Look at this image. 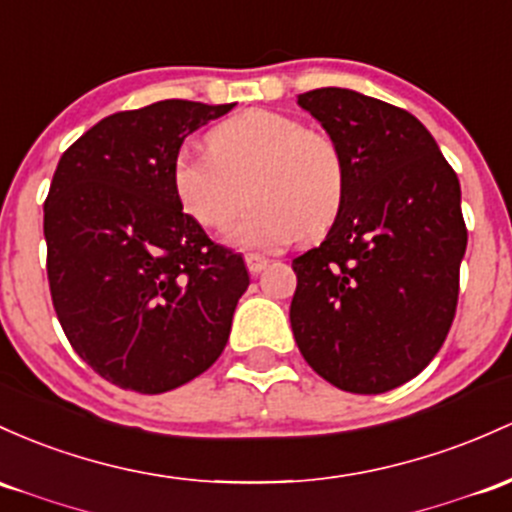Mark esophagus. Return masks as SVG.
<instances>
[{
	"mask_svg": "<svg viewBox=\"0 0 512 512\" xmlns=\"http://www.w3.org/2000/svg\"><path fill=\"white\" fill-rule=\"evenodd\" d=\"M245 265L250 269V274H260L269 265V260L262 255H245Z\"/></svg>",
	"mask_w": 512,
	"mask_h": 512,
	"instance_id": "obj_1",
	"label": "esophagus"
}]
</instances>
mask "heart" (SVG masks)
<instances>
[{"label": "heart", "instance_id": "heart-1", "mask_svg": "<svg viewBox=\"0 0 512 512\" xmlns=\"http://www.w3.org/2000/svg\"><path fill=\"white\" fill-rule=\"evenodd\" d=\"M209 155L179 153L172 189L189 218L221 233L255 201L230 233L245 250H277L299 235L318 238L340 216L347 162L330 133L282 111L250 109L206 133Z\"/></svg>", "mask_w": 512, "mask_h": 512}]
</instances>
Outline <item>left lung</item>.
I'll return each instance as SVG.
<instances>
[{
    "instance_id": "1",
    "label": "left lung",
    "mask_w": 512,
    "mask_h": 512,
    "mask_svg": "<svg viewBox=\"0 0 512 512\" xmlns=\"http://www.w3.org/2000/svg\"><path fill=\"white\" fill-rule=\"evenodd\" d=\"M347 162V194L325 240L291 262V330L313 372L350 393H384L440 352L466 250L462 189L406 109L352 89L299 94Z\"/></svg>"
}]
</instances>
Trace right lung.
Instances as JSON below:
<instances>
[{
	"instance_id": "obj_1",
	"label": "right lung",
	"mask_w": 512,
	"mask_h": 512,
	"mask_svg": "<svg viewBox=\"0 0 512 512\" xmlns=\"http://www.w3.org/2000/svg\"><path fill=\"white\" fill-rule=\"evenodd\" d=\"M233 104L165 99L119 111L60 157L46 204L48 284L67 340L138 393L187 384L221 357L250 277L182 211L172 162Z\"/></svg>"
}]
</instances>
